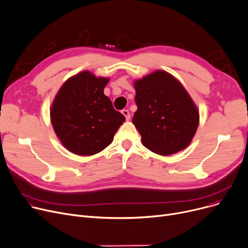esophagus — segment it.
Wrapping results in <instances>:
<instances>
[{
	"label": "esophagus",
	"mask_w": 248,
	"mask_h": 248,
	"mask_svg": "<svg viewBox=\"0 0 248 248\" xmlns=\"http://www.w3.org/2000/svg\"><path fill=\"white\" fill-rule=\"evenodd\" d=\"M122 113L124 115V117H125V120H126V121H129V119H131V114H129V111H128L127 109H124V110H122Z\"/></svg>",
	"instance_id": "esophagus-1"
}]
</instances>
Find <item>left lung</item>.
I'll return each instance as SVG.
<instances>
[{"label":"left lung","mask_w":248,"mask_h":248,"mask_svg":"<svg viewBox=\"0 0 248 248\" xmlns=\"http://www.w3.org/2000/svg\"><path fill=\"white\" fill-rule=\"evenodd\" d=\"M133 124L147 149L161 155L186 149L199 125V110L182 83L164 70L134 81Z\"/></svg>","instance_id":"obj_1"}]
</instances>
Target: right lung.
I'll list each match as a JSON object with an SVG mask.
<instances>
[{
	"instance_id": "1",
	"label": "right lung",
	"mask_w": 248,
	"mask_h": 248,
	"mask_svg": "<svg viewBox=\"0 0 248 248\" xmlns=\"http://www.w3.org/2000/svg\"><path fill=\"white\" fill-rule=\"evenodd\" d=\"M108 77H96L88 70L65 81L50 108L54 132L65 149L79 155H93L111 144L125 121L103 93Z\"/></svg>"
}]
</instances>
